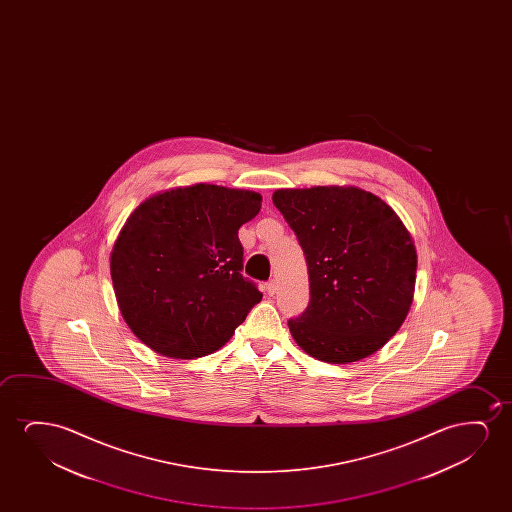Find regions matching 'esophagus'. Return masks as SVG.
<instances>
[{"label":"esophagus","mask_w":512,"mask_h":512,"mask_svg":"<svg viewBox=\"0 0 512 512\" xmlns=\"http://www.w3.org/2000/svg\"><path fill=\"white\" fill-rule=\"evenodd\" d=\"M267 294L274 295L276 294V281H269L266 285Z\"/></svg>","instance_id":"34e87169"}]
</instances>
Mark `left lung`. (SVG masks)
I'll list each match as a JSON object with an SVG mask.
<instances>
[{
	"label": "left lung",
	"mask_w": 512,
	"mask_h": 512,
	"mask_svg": "<svg viewBox=\"0 0 512 512\" xmlns=\"http://www.w3.org/2000/svg\"><path fill=\"white\" fill-rule=\"evenodd\" d=\"M273 203L306 257L309 306L288 320L295 343L327 364L381 350L406 320L416 248L399 215L358 187L280 189Z\"/></svg>",
	"instance_id": "8db88e82"
}]
</instances>
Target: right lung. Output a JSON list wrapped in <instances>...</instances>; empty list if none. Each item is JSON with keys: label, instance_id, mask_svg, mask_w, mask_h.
I'll list each match as a JSON object with an SVG mask.
<instances>
[{"label": "right lung", "instance_id": "right-lung-1", "mask_svg": "<svg viewBox=\"0 0 512 512\" xmlns=\"http://www.w3.org/2000/svg\"><path fill=\"white\" fill-rule=\"evenodd\" d=\"M260 206L253 190L196 183L154 194L127 217L110 273L120 313L141 343L190 360L231 339L262 299L241 274L238 238Z\"/></svg>", "mask_w": 512, "mask_h": 512}]
</instances>
